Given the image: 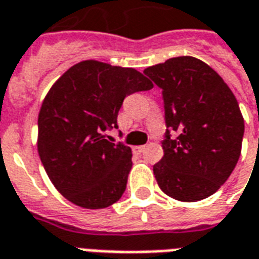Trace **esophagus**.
<instances>
[{
    "mask_svg": "<svg viewBox=\"0 0 259 259\" xmlns=\"http://www.w3.org/2000/svg\"><path fill=\"white\" fill-rule=\"evenodd\" d=\"M144 149H145L144 145H140V147H135V148H133V152H135V154H141Z\"/></svg>",
    "mask_w": 259,
    "mask_h": 259,
    "instance_id": "esophagus-1",
    "label": "esophagus"
}]
</instances>
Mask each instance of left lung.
I'll list each match as a JSON object with an SVG mask.
<instances>
[{"label":"left lung","mask_w":259,"mask_h":259,"mask_svg":"<svg viewBox=\"0 0 259 259\" xmlns=\"http://www.w3.org/2000/svg\"><path fill=\"white\" fill-rule=\"evenodd\" d=\"M162 89L163 158L154 164L159 188L180 202L211 196L236 166L244 120L235 95L211 67L180 56L145 68Z\"/></svg>","instance_id":"8db88e82"}]
</instances>
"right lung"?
Wrapping results in <instances>:
<instances>
[{
    "instance_id": "right-lung-1",
    "label": "right lung",
    "mask_w": 259,
    "mask_h": 259,
    "mask_svg": "<svg viewBox=\"0 0 259 259\" xmlns=\"http://www.w3.org/2000/svg\"><path fill=\"white\" fill-rule=\"evenodd\" d=\"M154 83L135 68L85 60L48 92L38 115V154L59 192L83 208L118 202L132 168V149L107 140L126 96Z\"/></svg>"
}]
</instances>
